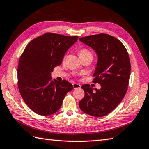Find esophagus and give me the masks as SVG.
<instances>
[{"label": "esophagus", "mask_w": 149, "mask_h": 149, "mask_svg": "<svg viewBox=\"0 0 149 149\" xmlns=\"http://www.w3.org/2000/svg\"><path fill=\"white\" fill-rule=\"evenodd\" d=\"M73 87H74V89H77V88H80L81 87V86L79 84L74 83V84H73Z\"/></svg>", "instance_id": "obj_1"}]
</instances>
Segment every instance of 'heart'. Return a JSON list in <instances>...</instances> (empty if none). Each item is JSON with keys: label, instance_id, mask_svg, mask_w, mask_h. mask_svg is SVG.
Wrapping results in <instances>:
<instances>
[{"label": "heart", "instance_id": "b5f03b06", "mask_svg": "<svg viewBox=\"0 0 149 149\" xmlns=\"http://www.w3.org/2000/svg\"><path fill=\"white\" fill-rule=\"evenodd\" d=\"M79 55L81 58L85 56H93L90 50L86 48H83L79 50Z\"/></svg>", "mask_w": 149, "mask_h": 149}]
</instances>
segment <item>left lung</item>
<instances>
[{"label":"left lung","mask_w":149,"mask_h":149,"mask_svg":"<svg viewBox=\"0 0 149 149\" xmlns=\"http://www.w3.org/2000/svg\"><path fill=\"white\" fill-rule=\"evenodd\" d=\"M79 40L97 53L93 82L100 84L101 88L93 90L90 84L83 85L85 95L79 106L88 115L104 116L118 106L127 92L131 68L128 52L120 40L107 34L85 36Z\"/></svg>","instance_id":"left-lung-1"}]
</instances>
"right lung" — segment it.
Wrapping results in <instances>:
<instances>
[{"instance_id": "add662e5", "label": "right lung", "mask_w": 149, "mask_h": 149, "mask_svg": "<svg viewBox=\"0 0 149 149\" xmlns=\"http://www.w3.org/2000/svg\"><path fill=\"white\" fill-rule=\"evenodd\" d=\"M77 36L47 33L37 37L25 48L18 61V86L22 99L38 115L58 111L73 85L52 81L51 72L61 65L66 52L77 42Z\"/></svg>"}]
</instances>
